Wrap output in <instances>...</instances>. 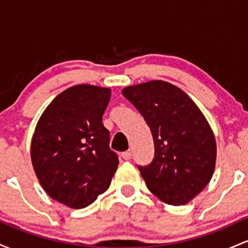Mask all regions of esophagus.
I'll return each mask as SVG.
<instances>
[{"label": "esophagus", "instance_id": "1", "mask_svg": "<svg viewBox=\"0 0 248 248\" xmlns=\"http://www.w3.org/2000/svg\"><path fill=\"white\" fill-rule=\"evenodd\" d=\"M122 158H124V160H126V161H129L130 158H132V152H130V150H127V152H124V153H122Z\"/></svg>", "mask_w": 248, "mask_h": 248}]
</instances>
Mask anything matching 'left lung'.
I'll return each mask as SVG.
<instances>
[{"instance_id": "8db88e82", "label": "left lung", "mask_w": 248, "mask_h": 248, "mask_svg": "<svg viewBox=\"0 0 248 248\" xmlns=\"http://www.w3.org/2000/svg\"><path fill=\"white\" fill-rule=\"evenodd\" d=\"M141 113L152 132L155 155L139 167L148 189L169 205H184L209 184L217 144L209 122L186 92L163 80L121 91Z\"/></svg>"}]
</instances>
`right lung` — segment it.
<instances>
[{"mask_svg": "<svg viewBox=\"0 0 248 248\" xmlns=\"http://www.w3.org/2000/svg\"><path fill=\"white\" fill-rule=\"evenodd\" d=\"M110 88L76 85L45 108L31 140V162L51 198L84 209L104 193L118 169L102 115Z\"/></svg>", "mask_w": 248, "mask_h": 248, "instance_id": "1", "label": "right lung"}]
</instances>
